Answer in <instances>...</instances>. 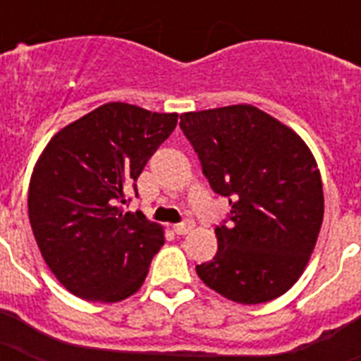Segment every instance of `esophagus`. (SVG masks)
<instances>
[{
    "label": "esophagus",
    "mask_w": 361,
    "mask_h": 361,
    "mask_svg": "<svg viewBox=\"0 0 361 361\" xmlns=\"http://www.w3.org/2000/svg\"><path fill=\"white\" fill-rule=\"evenodd\" d=\"M192 228H195V221H191V219H185L183 223H178V225H174V232L176 234H181V236H183V234H189Z\"/></svg>",
    "instance_id": "34e87169"
}]
</instances>
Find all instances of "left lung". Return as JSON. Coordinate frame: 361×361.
<instances>
[{
    "label": "left lung",
    "instance_id": "left-lung-1",
    "mask_svg": "<svg viewBox=\"0 0 361 361\" xmlns=\"http://www.w3.org/2000/svg\"><path fill=\"white\" fill-rule=\"evenodd\" d=\"M180 120L209 185L231 206L228 225L215 228L214 260L197 266L198 277L236 303L279 298L303 274L322 226L313 153L290 127L251 104Z\"/></svg>",
    "mask_w": 361,
    "mask_h": 361
}]
</instances>
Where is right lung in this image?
I'll list each match as a JSON object with an SVG mask.
<instances>
[{
    "label": "right lung",
    "instance_id": "obj_1",
    "mask_svg": "<svg viewBox=\"0 0 361 361\" xmlns=\"http://www.w3.org/2000/svg\"><path fill=\"white\" fill-rule=\"evenodd\" d=\"M178 125L127 103H106L56 133L30 180L27 212L56 279L87 302L133 296L164 243L163 226L123 212L157 147Z\"/></svg>",
    "mask_w": 361,
    "mask_h": 361
}]
</instances>
